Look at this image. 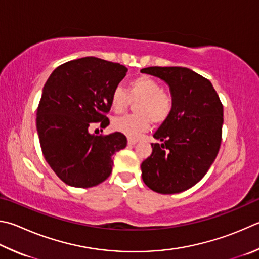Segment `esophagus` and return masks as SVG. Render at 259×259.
I'll use <instances>...</instances> for the list:
<instances>
[{"mask_svg":"<svg viewBox=\"0 0 259 259\" xmlns=\"http://www.w3.org/2000/svg\"><path fill=\"white\" fill-rule=\"evenodd\" d=\"M137 143H138L137 139H135V138H128V144H129V145H135V144H137Z\"/></svg>","mask_w":259,"mask_h":259,"instance_id":"34e87169","label":"esophagus"}]
</instances>
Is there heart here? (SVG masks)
I'll list each match as a JSON object with an SVG mask.
<instances>
[{"mask_svg":"<svg viewBox=\"0 0 259 259\" xmlns=\"http://www.w3.org/2000/svg\"><path fill=\"white\" fill-rule=\"evenodd\" d=\"M124 89L115 88L111 94L110 105L115 113H121L130 104V100H140L136 104L137 114L117 116L113 120V129L129 138L138 137L147 131L152 121L162 123L167 119L173 109V98L164 92L162 84L156 79L148 76H140L130 80Z\"/></svg>","mask_w":259,"mask_h":259,"instance_id":"heart-1","label":"heart"}]
</instances>
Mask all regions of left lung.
Wrapping results in <instances>:
<instances>
[{"label": "left lung", "mask_w": 259, "mask_h": 259, "mask_svg": "<svg viewBox=\"0 0 259 259\" xmlns=\"http://www.w3.org/2000/svg\"><path fill=\"white\" fill-rule=\"evenodd\" d=\"M165 81L173 109L154 134L161 144L142 163V177L149 189L179 194L198 183L218 156L222 140L223 105L208 79L182 67L140 70Z\"/></svg>", "instance_id": "left-lung-1"}]
</instances>
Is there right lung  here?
<instances>
[{
  "label": "right lung",
  "instance_id": "obj_1",
  "mask_svg": "<svg viewBox=\"0 0 259 259\" xmlns=\"http://www.w3.org/2000/svg\"><path fill=\"white\" fill-rule=\"evenodd\" d=\"M124 65L94 56L61 64L51 73L37 109L36 126L46 162L68 186L105 181L113 155L126 146L123 134L95 136L94 123L110 124L111 94L125 77Z\"/></svg>",
  "mask_w": 259,
  "mask_h": 259
}]
</instances>
